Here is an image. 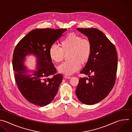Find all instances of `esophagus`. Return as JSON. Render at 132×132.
<instances>
[{"mask_svg": "<svg viewBox=\"0 0 132 132\" xmlns=\"http://www.w3.org/2000/svg\"><path fill=\"white\" fill-rule=\"evenodd\" d=\"M64 77L66 79H70L71 78V77H70V76H65V75Z\"/></svg>", "mask_w": 132, "mask_h": 132, "instance_id": "1", "label": "esophagus"}]
</instances>
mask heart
<instances>
[{
	"label": "heart",
	"instance_id": "obj_1",
	"mask_svg": "<svg viewBox=\"0 0 132 132\" xmlns=\"http://www.w3.org/2000/svg\"><path fill=\"white\" fill-rule=\"evenodd\" d=\"M60 48L52 45L49 50V56L55 63L61 62L64 57L63 53H68L69 61L63 62L58 67L59 73L65 75H71L80 68L81 63L84 64L89 60L92 52V44L87 39L75 33L67 35L59 43Z\"/></svg>",
	"mask_w": 132,
	"mask_h": 132
}]
</instances>
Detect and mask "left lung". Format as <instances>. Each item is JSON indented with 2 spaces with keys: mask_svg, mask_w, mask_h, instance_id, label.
Segmentation results:
<instances>
[{
  "mask_svg": "<svg viewBox=\"0 0 132 132\" xmlns=\"http://www.w3.org/2000/svg\"><path fill=\"white\" fill-rule=\"evenodd\" d=\"M76 30L91 41L92 52L80 72L88 75L89 78L79 79L75 92L82 103L93 105L105 98L114 86L118 65L117 54L114 45L100 30L79 28Z\"/></svg>",
  "mask_w": 132,
  "mask_h": 132,
  "instance_id": "left-lung-1",
  "label": "left lung"
}]
</instances>
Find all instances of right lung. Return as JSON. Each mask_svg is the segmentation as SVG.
I'll use <instances>...</instances> for the list:
<instances>
[{
  "mask_svg": "<svg viewBox=\"0 0 132 132\" xmlns=\"http://www.w3.org/2000/svg\"><path fill=\"white\" fill-rule=\"evenodd\" d=\"M67 29H36L27 34L16 46L12 64L18 88L23 96L36 105L45 106L56 96L62 75L56 73V68L49 56V50ZM36 58L35 70H27L26 57Z\"/></svg>",
  "mask_w": 132,
  "mask_h": 132,
  "instance_id": "right-lung-1",
  "label": "right lung"
}]
</instances>
